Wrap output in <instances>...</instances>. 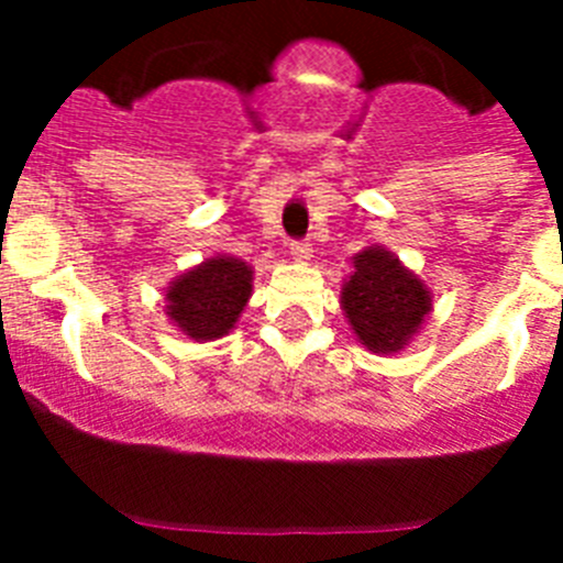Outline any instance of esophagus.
I'll return each mask as SVG.
<instances>
[{
  "label": "esophagus",
  "mask_w": 563,
  "mask_h": 563,
  "mask_svg": "<svg viewBox=\"0 0 563 563\" xmlns=\"http://www.w3.org/2000/svg\"><path fill=\"white\" fill-rule=\"evenodd\" d=\"M290 256L296 262H307L312 256V245L310 242H290Z\"/></svg>",
  "instance_id": "esophagus-1"
}]
</instances>
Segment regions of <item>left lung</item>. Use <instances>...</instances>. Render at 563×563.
I'll list each match as a JSON object with an SVG mask.
<instances>
[{
  "label": "left lung",
  "mask_w": 563,
  "mask_h": 563,
  "mask_svg": "<svg viewBox=\"0 0 563 563\" xmlns=\"http://www.w3.org/2000/svg\"><path fill=\"white\" fill-rule=\"evenodd\" d=\"M341 287L343 316L357 341L377 355L400 352L431 312V290L386 247H366L352 258Z\"/></svg>",
  "instance_id": "1"
}]
</instances>
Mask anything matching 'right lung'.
Segmentation results:
<instances>
[{
	"instance_id": "add662e5",
	"label": "right lung",
	"mask_w": 563,
	"mask_h": 563,
	"mask_svg": "<svg viewBox=\"0 0 563 563\" xmlns=\"http://www.w3.org/2000/svg\"><path fill=\"white\" fill-rule=\"evenodd\" d=\"M253 271L233 256H211L177 276L166 290V316L194 341L228 335L245 310Z\"/></svg>"
}]
</instances>
